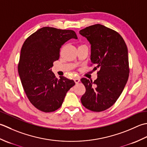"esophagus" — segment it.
Here are the masks:
<instances>
[{"instance_id":"esophagus-1","label":"esophagus","mask_w":147,"mask_h":147,"mask_svg":"<svg viewBox=\"0 0 147 147\" xmlns=\"http://www.w3.org/2000/svg\"><path fill=\"white\" fill-rule=\"evenodd\" d=\"M80 78L79 77H76L74 79V81H75V82H76V84L80 82Z\"/></svg>"}]
</instances>
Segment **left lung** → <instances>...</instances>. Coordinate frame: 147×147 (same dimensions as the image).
Segmentation results:
<instances>
[{
  "instance_id": "1",
  "label": "left lung",
  "mask_w": 147,
  "mask_h": 147,
  "mask_svg": "<svg viewBox=\"0 0 147 147\" xmlns=\"http://www.w3.org/2000/svg\"><path fill=\"white\" fill-rule=\"evenodd\" d=\"M79 34L90 43L91 63L95 70L99 68L94 82L80 79L86 88L81 103L91 111H103L115 103L127 82V46L119 33L100 24L82 29Z\"/></svg>"
}]
</instances>
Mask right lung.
<instances>
[{
	"mask_svg": "<svg viewBox=\"0 0 147 147\" xmlns=\"http://www.w3.org/2000/svg\"><path fill=\"white\" fill-rule=\"evenodd\" d=\"M71 38L77 39L70 30L41 28L26 38L21 49L18 73L29 101L44 112H51L62 105L67 91L76 84L63 76L56 78L53 63L59 58L61 46Z\"/></svg>",
	"mask_w": 147,
	"mask_h": 147,
	"instance_id": "add662e5",
	"label": "right lung"
}]
</instances>
